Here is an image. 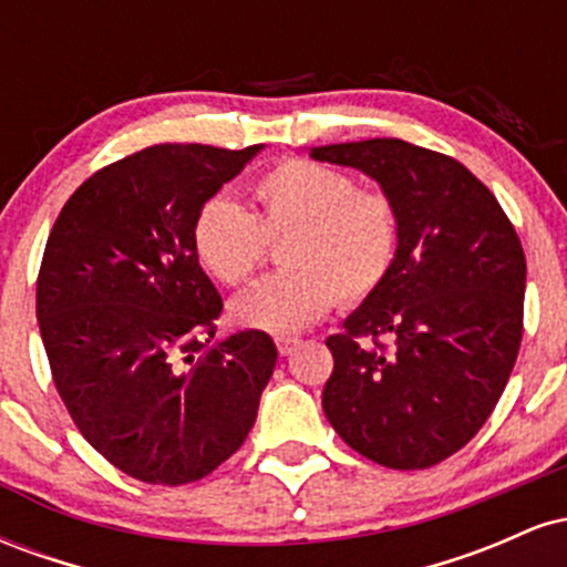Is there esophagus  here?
Here are the masks:
<instances>
[{"label": "esophagus", "instance_id": "obj_1", "mask_svg": "<svg viewBox=\"0 0 567 567\" xmlns=\"http://www.w3.org/2000/svg\"><path fill=\"white\" fill-rule=\"evenodd\" d=\"M298 347H301V341H298V338H277V351L282 357L292 354V351H296Z\"/></svg>", "mask_w": 567, "mask_h": 567}]
</instances>
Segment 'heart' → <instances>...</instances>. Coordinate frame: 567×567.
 Instances as JSON below:
<instances>
[{
    "instance_id": "obj_1",
    "label": "heart",
    "mask_w": 567,
    "mask_h": 567,
    "mask_svg": "<svg viewBox=\"0 0 567 567\" xmlns=\"http://www.w3.org/2000/svg\"><path fill=\"white\" fill-rule=\"evenodd\" d=\"M258 210L231 194L199 205L192 247L220 285H239L266 258V239L285 237V271L261 279L229 306L239 328L290 336L315 324L336 298L360 301L392 271L400 220L392 199L360 192L349 173L311 159H285L256 184Z\"/></svg>"
}]
</instances>
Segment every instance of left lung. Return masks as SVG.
<instances>
[{
	"label": "left lung",
	"instance_id": "obj_1",
	"mask_svg": "<svg viewBox=\"0 0 567 567\" xmlns=\"http://www.w3.org/2000/svg\"><path fill=\"white\" fill-rule=\"evenodd\" d=\"M309 157L365 173L400 220L389 277L328 338L322 410L365 458L426 470L480 432L509 381L523 338V245L491 188L445 154L370 138ZM379 334L395 341L389 355Z\"/></svg>",
	"mask_w": 567,
	"mask_h": 567
}]
</instances>
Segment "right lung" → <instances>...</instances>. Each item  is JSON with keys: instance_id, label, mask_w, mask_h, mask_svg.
<instances>
[{"instance_id": "right-lung-1", "label": "right lung", "mask_w": 567, "mask_h": 567, "mask_svg": "<svg viewBox=\"0 0 567 567\" xmlns=\"http://www.w3.org/2000/svg\"><path fill=\"white\" fill-rule=\"evenodd\" d=\"M261 148H143L90 175L48 237L37 320L55 389L82 437L141 483L224 464L275 373L261 330L210 341L224 301L192 247L202 202Z\"/></svg>"}]
</instances>
